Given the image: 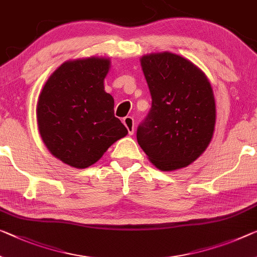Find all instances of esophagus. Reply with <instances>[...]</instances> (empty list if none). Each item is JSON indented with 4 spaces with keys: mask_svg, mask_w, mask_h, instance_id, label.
<instances>
[{
    "mask_svg": "<svg viewBox=\"0 0 257 257\" xmlns=\"http://www.w3.org/2000/svg\"><path fill=\"white\" fill-rule=\"evenodd\" d=\"M123 123L125 125V127L127 128L130 136H132V134L134 133V119L131 116L125 117L123 119Z\"/></svg>",
    "mask_w": 257,
    "mask_h": 257,
    "instance_id": "esophagus-1",
    "label": "esophagus"
}]
</instances>
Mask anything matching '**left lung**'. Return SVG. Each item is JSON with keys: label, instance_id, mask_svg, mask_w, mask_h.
Returning <instances> with one entry per match:
<instances>
[{"label": "left lung", "instance_id": "obj_1", "mask_svg": "<svg viewBox=\"0 0 257 257\" xmlns=\"http://www.w3.org/2000/svg\"><path fill=\"white\" fill-rule=\"evenodd\" d=\"M152 106L137 140L162 171L187 167L208 147L216 120L215 98L206 76L172 53L141 57Z\"/></svg>", "mask_w": 257, "mask_h": 257}]
</instances>
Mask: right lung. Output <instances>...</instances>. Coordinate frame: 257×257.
<instances>
[{"instance_id": "add662e5", "label": "right lung", "mask_w": 257, "mask_h": 257, "mask_svg": "<svg viewBox=\"0 0 257 257\" xmlns=\"http://www.w3.org/2000/svg\"><path fill=\"white\" fill-rule=\"evenodd\" d=\"M110 61L90 57L65 62L47 80L37 106L47 148L73 168H88L127 134L113 113L103 81Z\"/></svg>"}]
</instances>
